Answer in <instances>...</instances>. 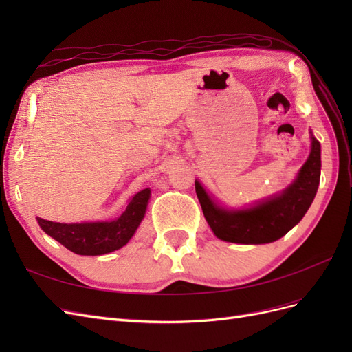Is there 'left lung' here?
Returning a JSON list of instances; mask_svg holds the SVG:
<instances>
[{"label":"left lung","instance_id":"8db88e82","mask_svg":"<svg viewBox=\"0 0 352 352\" xmlns=\"http://www.w3.org/2000/svg\"><path fill=\"white\" fill-rule=\"evenodd\" d=\"M311 133V132H310ZM322 146L311 133V151L294 182L280 194L243 208H226L198 180L195 192L212 233L226 242L258 245L280 239L301 221L320 184Z\"/></svg>","mask_w":352,"mask_h":352}]
</instances>
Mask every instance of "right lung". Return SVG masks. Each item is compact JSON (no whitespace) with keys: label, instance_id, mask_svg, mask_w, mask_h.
I'll list each match as a JSON object with an SVG mask.
<instances>
[{"label":"right lung","instance_id":"1","mask_svg":"<svg viewBox=\"0 0 352 352\" xmlns=\"http://www.w3.org/2000/svg\"><path fill=\"white\" fill-rule=\"evenodd\" d=\"M151 189L145 188L136 192L122 214L111 221L57 223L36 217L41 229L47 235L65 245L79 255H102L122 247L132 239L144 220Z\"/></svg>","mask_w":352,"mask_h":352}]
</instances>
